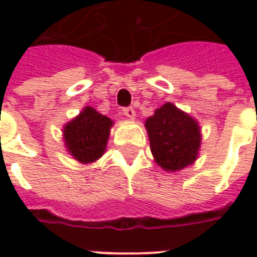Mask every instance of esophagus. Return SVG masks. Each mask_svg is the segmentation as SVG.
Listing matches in <instances>:
<instances>
[{
  "label": "esophagus",
  "instance_id": "34e87169",
  "mask_svg": "<svg viewBox=\"0 0 257 257\" xmlns=\"http://www.w3.org/2000/svg\"><path fill=\"white\" fill-rule=\"evenodd\" d=\"M122 112H123V115H126V117H129V118L135 117L134 107H125V108H122Z\"/></svg>",
  "mask_w": 257,
  "mask_h": 257
}]
</instances>
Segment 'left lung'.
Masks as SVG:
<instances>
[{
	"label": "left lung",
	"mask_w": 257,
	"mask_h": 257,
	"mask_svg": "<svg viewBox=\"0 0 257 257\" xmlns=\"http://www.w3.org/2000/svg\"><path fill=\"white\" fill-rule=\"evenodd\" d=\"M146 129L151 153L162 169L173 172L195 161L201 145L198 123L172 103H165L147 118Z\"/></svg>",
	"instance_id": "left-lung-1"
}]
</instances>
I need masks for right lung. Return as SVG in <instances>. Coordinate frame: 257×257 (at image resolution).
<instances>
[{"label": "right lung", "mask_w": 257, "mask_h": 257, "mask_svg": "<svg viewBox=\"0 0 257 257\" xmlns=\"http://www.w3.org/2000/svg\"><path fill=\"white\" fill-rule=\"evenodd\" d=\"M112 121L101 115L92 107L84 111L64 126V142L68 153L82 164L96 161L106 150Z\"/></svg>", "instance_id": "obj_1"}]
</instances>
